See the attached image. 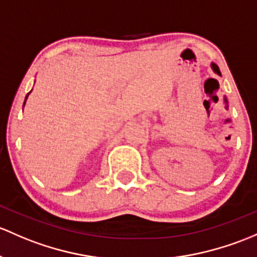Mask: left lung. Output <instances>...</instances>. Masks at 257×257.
<instances>
[{"instance_id":"obj_1","label":"left lung","mask_w":257,"mask_h":257,"mask_svg":"<svg viewBox=\"0 0 257 257\" xmlns=\"http://www.w3.org/2000/svg\"><path fill=\"white\" fill-rule=\"evenodd\" d=\"M210 67H212V70L215 72V74L219 75V76H220V71H219V67H218V65H215L214 63H212V64H210Z\"/></svg>"}]
</instances>
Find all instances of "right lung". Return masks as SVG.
I'll return each mask as SVG.
<instances>
[{"mask_svg":"<svg viewBox=\"0 0 257 257\" xmlns=\"http://www.w3.org/2000/svg\"><path fill=\"white\" fill-rule=\"evenodd\" d=\"M31 92H32V91H31ZM31 92H29V93H31ZM29 93H27V96H26V99H24V103H23V107H24V104H26V101H27V98H28Z\"/></svg>","mask_w":257,"mask_h":257,"instance_id":"add662e5","label":"right lung"}]
</instances>
